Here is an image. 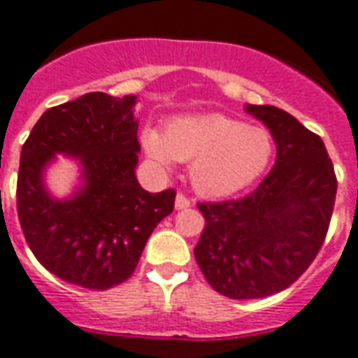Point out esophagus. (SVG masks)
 Wrapping results in <instances>:
<instances>
[{
  "mask_svg": "<svg viewBox=\"0 0 358 358\" xmlns=\"http://www.w3.org/2000/svg\"><path fill=\"white\" fill-rule=\"evenodd\" d=\"M190 205H192V203H190V199H188L185 194H177V197H176V208H177V210L188 208Z\"/></svg>",
  "mask_w": 358,
  "mask_h": 358,
  "instance_id": "obj_1",
  "label": "esophagus"
}]
</instances>
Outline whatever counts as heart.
Returning a JSON list of instances; mask_svg holds the SVG:
<instances>
[{
    "mask_svg": "<svg viewBox=\"0 0 358 358\" xmlns=\"http://www.w3.org/2000/svg\"><path fill=\"white\" fill-rule=\"evenodd\" d=\"M142 145L150 161L161 168L192 161L194 188L210 197L231 196L250 187L264 173L273 153L268 131L222 114L173 120L164 134L145 129Z\"/></svg>",
    "mask_w": 358,
    "mask_h": 358,
    "instance_id": "1",
    "label": "heart"
}]
</instances>
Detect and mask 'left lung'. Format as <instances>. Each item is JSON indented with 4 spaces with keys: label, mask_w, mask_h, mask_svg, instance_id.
Here are the masks:
<instances>
[{
    "label": "left lung",
    "mask_w": 358,
    "mask_h": 358,
    "mask_svg": "<svg viewBox=\"0 0 358 358\" xmlns=\"http://www.w3.org/2000/svg\"><path fill=\"white\" fill-rule=\"evenodd\" d=\"M245 113L270 129L275 164L248 196L197 203L205 218L194 248L197 266L231 299H259L297 281L324 244L336 197L333 162L318 134L271 105H245Z\"/></svg>",
    "instance_id": "8db88e82"
}]
</instances>
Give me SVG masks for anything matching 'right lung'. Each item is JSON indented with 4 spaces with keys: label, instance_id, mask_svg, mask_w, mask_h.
<instances>
[{
    "label": "right lung",
    "instance_id": "obj_1",
    "mask_svg": "<svg viewBox=\"0 0 358 358\" xmlns=\"http://www.w3.org/2000/svg\"><path fill=\"white\" fill-rule=\"evenodd\" d=\"M134 103L136 96L90 92L48 108L20 155L16 201L31 251L53 275L88 290L127 281L153 229L173 210L176 190L151 194L134 176ZM59 152L82 164V188L66 200L43 182Z\"/></svg>",
    "mask_w": 358,
    "mask_h": 358
}]
</instances>
